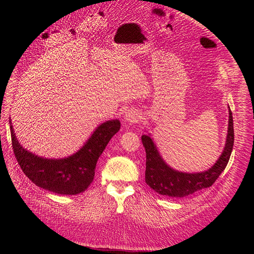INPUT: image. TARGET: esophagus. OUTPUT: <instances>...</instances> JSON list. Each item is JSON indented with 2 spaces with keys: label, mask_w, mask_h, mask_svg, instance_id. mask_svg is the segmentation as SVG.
Returning <instances> with one entry per match:
<instances>
[{
  "label": "esophagus",
  "mask_w": 254,
  "mask_h": 254,
  "mask_svg": "<svg viewBox=\"0 0 254 254\" xmlns=\"http://www.w3.org/2000/svg\"><path fill=\"white\" fill-rule=\"evenodd\" d=\"M140 119V114L138 111L136 110H127L125 115H124V120L125 123L127 124V125H132V124H136L139 122Z\"/></svg>",
  "instance_id": "obj_1"
}]
</instances>
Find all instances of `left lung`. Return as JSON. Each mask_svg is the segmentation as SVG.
Returning <instances> with one entry per match:
<instances>
[{"label": "left lung", "instance_id": "obj_1", "mask_svg": "<svg viewBox=\"0 0 254 254\" xmlns=\"http://www.w3.org/2000/svg\"><path fill=\"white\" fill-rule=\"evenodd\" d=\"M141 139L146 151V183L150 189L164 196L183 197L210 188L228 165L234 146L233 114L229 107V127L223 151L216 163L207 171L188 173L173 169L159 154L150 134L143 135Z\"/></svg>", "mask_w": 254, "mask_h": 254}]
</instances>
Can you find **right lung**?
<instances>
[{"label":"right lung","instance_id":"right-lung-1","mask_svg":"<svg viewBox=\"0 0 254 254\" xmlns=\"http://www.w3.org/2000/svg\"><path fill=\"white\" fill-rule=\"evenodd\" d=\"M12 147L22 172L33 183L58 194L85 191L95 178L97 162L107 144L120 128L118 119L101 124L77 152L62 158L39 156L22 147L9 119Z\"/></svg>","mask_w":254,"mask_h":254}]
</instances>
